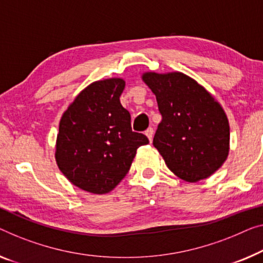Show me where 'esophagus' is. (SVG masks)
<instances>
[{
  "mask_svg": "<svg viewBox=\"0 0 263 263\" xmlns=\"http://www.w3.org/2000/svg\"><path fill=\"white\" fill-rule=\"evenodd\" d=\"M154 133H155V131H154V128L152 127H148L146 131H145V135H146V137L148 138V140H150V142H152V138H154Z\"/></svg>",
  "mask_w": 263,
  "mask_h": 263,
  "instance_id": "1",
  "label": "esophagus"
}]
</instances>
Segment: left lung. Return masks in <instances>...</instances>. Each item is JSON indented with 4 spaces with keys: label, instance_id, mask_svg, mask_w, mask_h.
Here are the masks:
<instances>
[{
    "label": "left lung",
    "instance_id": "left-lung-1",
    "mask_svg": "<svg viewBox=\"0 0 263 263\" xmlns=\"http://www.w3.org/2000/svg\"><path fill=\"white\" fill-rule=\"evenodd\" d=\"M163 119L154 145L166 166L183 181L210 177L229 155V121L221 104L182 72H144Z\"/></svg>",
    "mask_w": 263,
    "mask_h": 263
}]
</instances>
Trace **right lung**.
I'll list each match as a JSON object with an SVG mask.
<instances>
[{
    "label": "right lung",
    "mask_w": 263,
    "mask_h": 263,
    "mask_svg": "<svg viewBox=\"0 0 263 263\" xmlns=\"http://www.w3.org/2000/svg\"><path fill=\"white\" fill-rule=\"evenodd\" d=\"M121 78L89 84L78 94L59 124L55 144L58 167L81 190L108 194L130 170L137 148L148 144L133 132L131 116L120 104Z\"/></svg>",
    "instance_id": "1"
}]
</instances>
